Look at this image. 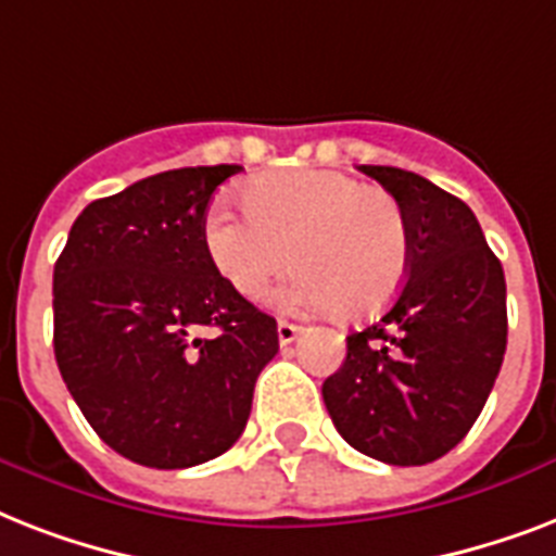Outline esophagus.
Returning <instances> with one entry per match:
<instances>
[{
  "mask_svg": "<svg viewBox=\"0 0 556 556\" xmlns=\"http://www.w3.org/2000/svg\"><path fill=\"white\" fill-rule=\"evenodd\" d=\"M300 326L296 323H288V320H279L277 323V338H279V346H288V343H294L300 338Z\"/></svg>",
  "mask_w": 556,
  "mask_h": 556,
  "instance_id": "34e87169",
  "label": "esophagus"
}]
</instances>
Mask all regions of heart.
Instances as JSON below:
<instances>
[{"instance_id":"b5f03b06","label":"heart","mask_w":556,"mask_h":556,"mask_svg":"<svg viewBox=\"0 0 556 556\" xmlns=\"http://www.w3.org/2000/svg\"><path fill=\"white\" fill-rule=\"evenodd\" d=\"M204 248L218 277L260 300L294 260L282 308H338L366 320L387 308L409 270V227L401 201L334 169L268 173L244 190V213L210 210Z\"/></svg>"}]
</instances>
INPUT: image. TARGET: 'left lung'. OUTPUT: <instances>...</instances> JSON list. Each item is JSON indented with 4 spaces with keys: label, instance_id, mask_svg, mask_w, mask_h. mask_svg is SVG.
<instances>
[{
    "label": "left lung",
    "instance_id": "1",
    "mask_svg": "<svg viewBox=\"0 0 556 556\" xmlns=\"http://www.w3.org/2000/svg\"><path fill=\"white\" fill-rule=\"evenodd\" d=\"M361 173L401 201L409 270L389 312L349 334L323 401L355 450L427 465L465 439L500 375L505 274L465 201L406 169L364 164Z\"/></svg>",
    "mask_w": 556,
    "mask_h": 556
}]
</instances>
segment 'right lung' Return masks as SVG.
Masks as SVG:
<instances>
[{
    "label": "right lung",
    "instance_id": "1",
    "mask_svg": "<svg viewBox=\"0 0 556 556\" xmlns=\"http://www.w3.org/2000/svg\"><path fill=\"white\" fill-rule=\"evenodd\" d=\"M239 169H167L91 201L54 265L60 375L91 430L135 465L181 470L233 447L279 352L277 320L204 248L210 199Z\"/></svg>",
    "mask_w": 556,
    "mask_h": 556
}]
</instances>
